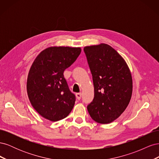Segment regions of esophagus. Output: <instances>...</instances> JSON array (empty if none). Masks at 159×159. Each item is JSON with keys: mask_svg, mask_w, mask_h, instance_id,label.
Returning a JSON list of instances; mask_svg holds the SVG:
<instances>
[{"mask_svg": "<svg viewBox=\"0 0 159 159\" xmlns=\"http://www.w3.org/2000/svg\"><path fill=\"white\" fill-rule=\"evenodd\" d=\"M76 98H77V99L80 100L81 99V93H76Z\"/></svg>", "mask_w": 159, "mask_h": 159, "instance_id": "34e87169", "label": "esophagus"}]
</instances>
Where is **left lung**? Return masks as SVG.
<instances>
[{"instance_id": "8db88e82", "label": "left lung", "mask_w": 159, "mask_h": 159, "mask_svg": "<svg viewBox=\"0 0 159 159\" xmlns=\"http://www.w3.org/2000/svg\"><path fill=\"white\" fill-rule=\"evenodd\" d=\"M94 86V98L88 111L95 121L113 122L130 102L133 91L131 71L122 56L106 44L85 46Z\"/></svg>"}]
</instances>
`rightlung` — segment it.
<instances>
[{
    "instance_id": "add662e5",
    "label": "right lung",
    "mask_w": 159,
    "mask_h": 159,
    "mask_svg": "<svg viewBox=\"0 0 159 159\" xmlns=\"http://www.w3.org/2000/svg\"><path fill=\"white\" fill-rule=\"evenodd\" d=\"M81 51L79 47H49L34 61L26 89L32 107L42 117L57 121L71 111L75 97L69 89L64 71L76 60Z\"/></svg>"
}]
</instances>
